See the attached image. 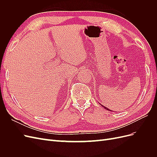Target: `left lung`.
<instances>
[{"label":"left lung","instance_id":"1","mask_svg":"<svg viewBox=\"0 0 157 157\" xmlns=\"http://www.w3.org/2000/svg\"><path fill=\"white\" fill-rule=\"evenodd\" d=\"M101 106H102V107H103V108H105V109H107V110H108V111H111V110H110V109H108L107 107H105V106H103V105H101Z\"/></svg>","mask_w":157,"mask_h":157}]
</instances>
